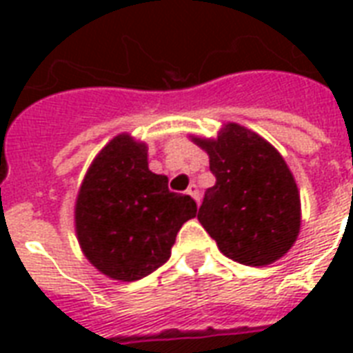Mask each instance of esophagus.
I'll list each match as a JSON object with an SVG mask.
<instances>
[{
  "label": "esophagus",
  "mask_w": 353,
  "mask_h": 353,
  "mask_svg": "<svg viewBox=\"0 0 353 353\" xmlns=\"http://www.w3.org/2000/svg\"><path fill=\"white\" fill-rule=\"evenodd\" d=\"M187 194L188 196H190V198L194 199V201H196V203L199 205V199H201V196H199V190H198V187H196V185H190V187H188V190H187Z\"/></svg>",
  "instance_id": "1"
}]
</instances>
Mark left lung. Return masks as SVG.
Segmentation results:
<instances>
[{"mask_svg": "<svg viewBox=\"0 0 353 353\" xmlns=\"http://www.w3.org/2000/svg\"><path fill=\"white\" fill-rule=\"evenodd\" d=\"M209 155L216 185L205 192L198 220L227 258L269 265L295 245L301 192L293 172L262 135L227 122L216 137L188 135Z\"/></svg>", "mask_w": 353, "mask_h": 353, "instance_id": "1", "label": "left lung"}]
</instances>
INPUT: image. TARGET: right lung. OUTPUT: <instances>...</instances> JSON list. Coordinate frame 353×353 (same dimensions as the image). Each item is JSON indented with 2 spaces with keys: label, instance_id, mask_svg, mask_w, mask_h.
<instances>
[{
  "label": "right lung",
  "instance_id": "right-lung-1",
  "mask_svg": "<svg viewBox=\"0 0 353 353\" xmlns=\"http://www.w3.org/2000/svg\"><path fill=\"white\" fill-rule=\"evenodd\" d=\"M190 196L170 192L148 168V146L119 133L95 155L74 201L84 256L108 279L133 282L170 258L183 223L196 218Z\"/></svg>",
  "mask_w": 353,
  "mask_h": 353
}]
</instances>
